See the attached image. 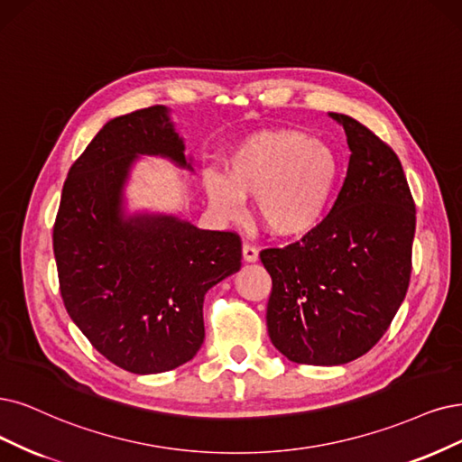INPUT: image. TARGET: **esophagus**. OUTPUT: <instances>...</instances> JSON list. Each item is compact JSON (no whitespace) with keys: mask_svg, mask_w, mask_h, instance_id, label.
<instances>
[{"mask_svg":"<svg viewBox=\"0 0 462 462\" xmlns=\"http://www.w3.org/2000/svg\"><path fill=\"white\" fill-rule=\"evenodd\" d=\"M242 257H244L245 263H257L259 261V251L254 249L253 245H249V244H244Z\"/></svg>","mask_w":462,"mask_h":462,"instance_id":"obj_1","label":"esophagus"}]
</instances>
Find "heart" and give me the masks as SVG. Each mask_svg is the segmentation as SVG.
I'll return each instance as SVG.
<instances>
[{
	"label": "heart",
	"mask_w": 462,
	"mask_h": 462,
	"mask_svg": "<svg viewBox=\"0 0 462 462\" xmlns=\"http://www.w3.org/2000/svg\"><path fill=\"white\" fill-rule=\"evenodd\" d=\"M340 177L335 150L297 129L253 133L225 158V175L205 171L203 188L215 213L237 218L244 198L254 217L278 237H299L326 218Z\"/></svg>",
	"instance_id": "1"
}]
</instances>
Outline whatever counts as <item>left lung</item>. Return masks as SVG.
Here are the masks:
<instances>
[{
	"instance_id": "obj_1",
	"label": "left lung",
	"mask_w": 462,
	"mask_h": 462,
	"mask_svg": "<svg viewBox=\"0 0 462 462\" xmlns=\"http://www.w3.org/2000/svg\"><path fill=\"white\" fill-rule=\"evenodd\" d=\"M346 179L321 225L300 242L261 251L272 278L266 328L287 360L343 365L386 333L411 278L415 201L402 163L354 117Z\"/></svg>"
}]
</instances>
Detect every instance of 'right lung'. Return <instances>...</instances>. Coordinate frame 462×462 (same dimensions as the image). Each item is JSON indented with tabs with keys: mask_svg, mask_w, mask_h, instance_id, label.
Wrapping results in <instances>:
<instances>
[{
	"mask_svg": "<svg viewBox=\"0 0 462 462\" xmlns=\"http://www.w3.org/2000/svg\"><path fill=\"white\" fill-rule=\"evenodd\" d=\"M139 156L192 171L165 106L110 119L68 171L53 228L60 295L89 343L136 374L175 369L203 345V299L242 266L236 232L124 213Z\"/></svg>",
	"mask_w": 462,
	"mask_h": 462,
	"instance_id": "obj_1",
	"label": "right lung"
}]
</instances>
